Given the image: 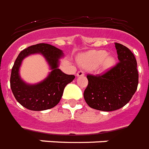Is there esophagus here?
Segmentation results:
<instances>
[{"label": "esophagus", "mask_w": 149, "mask_h": 149, "mask_svg": "<svg viewBox=\"0 0 149 149\" xmlns=\"http://www.w3.org/2000/svg\"><path fill=\"white\" fill-rule=\"evenodd\" d=\"M77 77H83V76H84V72L83 70H79V71L77 72Z\"/></svg>", "instance_id": "34e87169"}]
</instances>
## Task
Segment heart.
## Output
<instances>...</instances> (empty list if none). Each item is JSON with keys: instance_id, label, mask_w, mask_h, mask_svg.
<instances>
[{"instance_id": "1", "label": "heart", "mask_w": 149, "mask_h": 149, "mask_svg": "<svg viewBox=\"0 0 149 149\" xmlns=\"http://www.w3.org/2000/svg\"><path fill=\"white\" fill-rule=\"evenodd\" d=\"M78 63L81 66L88 70H94L99 65L103 70H107L113 65L114 59L112 56H107L105 51L93 50L79 56Z\"/></svg>"}]
</instances>
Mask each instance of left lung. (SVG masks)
<instances>
[{"label":"left lung","mask_w":149,"mask_h":149,"mask_svg":"<svg viewBox=\"0 0 149 149\" xmlns=\"http://www.w3.org/2000/svg\"><path fill=\"white\" fill-rule=\"evenodd\" d=\"M118 62L101 74H87L85 101L91 108L102 111L120 109L130 101L138 88L137 61L132 52L115 42Z\"/></svg>","instance_id":"left-lung-1"}]
</instances>
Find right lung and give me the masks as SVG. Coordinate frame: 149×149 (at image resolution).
<instances>
[{
	"mask_svg": "<svg viewBox=\"0 0 149 149\" xmlns=\"http://www.w3.org/2000/svg\"><path fill=\"white\" fill-rule=\"evenodd\" d=\"M40 52L45 56L53 71L43 82L28 85L19 79L18 70L22 59L30 54ZM63 52L53 45L39 43L24 49L16 58L10 78V88L21 105L31 111H44L58 104L65 86L74 79V75H67L58 69V59Z\"/></svg>",
	"mask_w": 149,
	"mask_h": 149,
	"instance_id": "right-lung-1",
	"label": "right lung"
}]
</instances>
